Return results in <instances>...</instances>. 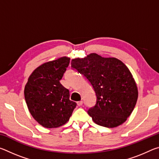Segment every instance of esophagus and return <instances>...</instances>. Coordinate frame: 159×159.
<instances>
[{
    "mask_svg": "<svg viewBox=\"0 0 159 159\" xmlns=\"http://www.w3.org/2000/svg\"><path fill=\"white\" fill-rule=\"evenodd\" d=\"M77 105L79 106V107L82 106V105H83V101H79V102H77Z\"/></svg>",
    "mask_w": 159,
    "mask_h": 159,
    "instance_id": "obj_1",
    "label": "esophagus"
}]
</instances>
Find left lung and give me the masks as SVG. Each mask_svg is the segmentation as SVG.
<instances>
[{
	"label": "left lung",
	"mask_w": 159,
	"mask_h": 159,
	"mask_svg": "<svg viewBox=\"0 0 159 159\" xmlns=\"http://www.w3.org/2000/svg\"><path fill=\"white\" fill-rule=\"evenodd\" d=\"M71 67L83 75L95 90L96 104L88 111L93 121L107 128L124 123L138 97L136 83L128 67L116 58H104L96 53L74 59Z\"/></svg>",
	"instance_id": "1"
}]
</instances>
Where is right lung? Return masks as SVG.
I'll return each instance as SVG.
<instances>
[{
  "label": "right lung",
  "mask_w": 159,
  "mask_h": 159,
  "mask_svg": "<svg viewBox=\"0 0 159 159\" xmlns=\"http://www.w3.org/2000/svg\"><path fill=\"white\" fill-rule=\"evenodd\" d=\"M70 62L63 57L44 63L33 71L25 88L29 112L40 125L53 128L68 121L76 103L69 99V91L60 83Z\"/></svg>",
  "instance_id": "obj_1"
}]
</instances>
